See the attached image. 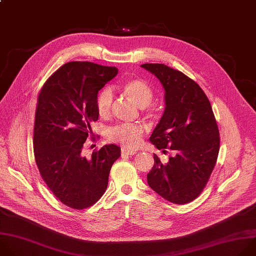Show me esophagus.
Returning <instances> with one entry per match:
<instances>
[{"label":"esophagus","mask_w":256,"mask_h":256,"mask_svg":"<svg viewBox=\"0 0 256 256\" xmlns=\"http://www.w3.org/2000/svg\"><path fill=\"white\" fill-rule=\"evenodd\" d=\"M121 152H122V154H126V156H133V154H136V153H137V150H132V149H128V148L123 147V148L121 149Z\"/></svg>","instance_id":"obj_1"}]
</instances>
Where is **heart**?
Returning a JSON list of instances; mask_svg holds the SVG:
<instances>
[{
	"mask_svg": "<svg viewBox=\"0 0 256 256\" xmlns=\"http://www.w3.org/2000/svg\"><path fill=\"white\" fill-rule=\"evenodd\" d=\"M122 88L124 92L140 108L148 106L154 96L152 88L141 78L130 80L124 82ZM112 103L113 92L111 88H102L96 100L98 114L102 117H107L111 112ZM142 132L143 127L139 124H123L109 129L107 135L110 140L117 141L129 148H136L141 144Z\"/></svg>",
	"mask_w": 256,
	"mask_h": 256,
	"instance_id": "obj_1",
	"label": "heart"
}]
</instances>
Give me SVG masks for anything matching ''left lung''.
Listing matches in <instances>:
<instances>
[{
  "mask_svg": "<svg viewBox=\"0 0 256 256\" xmlns=\"http://www.w3.org/2000/svg\"><path fill=\"white\" fill-rule=\"evenodd\" d=\"M141 68L154 74L164 88V112L149 140L174 156L162 164L156 154L147 174L149 186L166 200L184 205L207 184L217 162L220 137L210 102L192 78L162 64Z\"/></svg>",
  "mask_w": 256,
  "mask_h": 256,
  "instance_id": "obj_1",
  "label": "left lung"
}]
</instances>
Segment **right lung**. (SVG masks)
<instances>
[{
	"instance_id": "add662e5",
	"label": "right lung",
	"mask_w": 256,
	"mask_h": 256,
	"mask_svg": "<svg viewBox=\"0 0 256 256\" xmlns=\"http://www.w3.org/2000/svg\"><path fill=\"white\" fill-rule=\"evenodd\" d=\"M118 68L72 62L58 68L41 88L35 113L33 146L39 172L54 194L68 207L86 209L103 196L111 168L121 156L116 144H105L84 156L96 121L98 92ZM94 139V137H92Z\"/></svg>"
}]
</instances>
